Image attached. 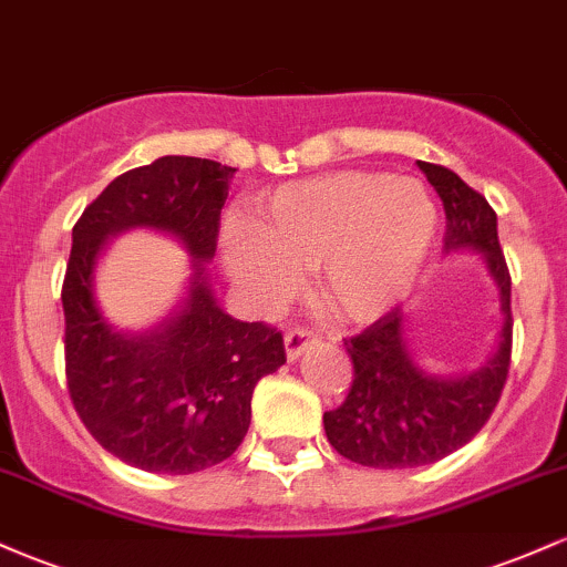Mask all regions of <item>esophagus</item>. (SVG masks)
<instances>
[{
	"label": "esophagus",
	"mask_w": 567,
	"mask_h": 567,
	"mask_svg": "<svg viewBox=\"0 0 567 567\" xmlns=\"http://www.w3.org/2000/svg\"><path fill=\"white\" fill-rule=\"evenodd\" d=\"M317 341H320V338H317L315 330L290 328L288 333H285V351H288V360H298V357H301V351Z\"/></svg>",
	"instance_id": "1"
}]
</instances>
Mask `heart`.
Returning a JSON list of instances; mask_svg holds the SVG:
<instances>
[{"label": "heart", "mask_w": 567, "mask_h": 567, "mask_svg": "<svg viewBox=\"0 0 567 567\" xmlns=\"http://www.w3.org/2000/svg\"><path fill=\"white\" fill-rule=\"evenodd\" d=\"M434 229V202L419 181L347 171L277 188L250 226H226L220 250L234 282L261 306L288 298L301 266H315L328 309L365 322L405 296Z\"/></svg>", "instance_id": "obj_1"}]
</instances>
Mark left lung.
<instances>
[{
	"label": "left lung",
	"mask_w": 567,
	"mask_h": 567,
	"mask_svg": "<svg viewBox=\"0 0 567 567\" xmlns=\"http://www.w3.org/2000/svg\"><path fill=\"white\" fill-rule=\"evenodd\" d=\"M419 167L445 207L447 250L472 247L485 256L498 285L504 328L493 360L464 379H434L413 365L402 309L343 338L354 375L347 400L322 415L324 434L343 458L373 470L434 464L464 447L496 410L512 362V277L498 245L496 210L447 167L432 162Z\"/></svg>",
	"instance_id": "1"
}]
</instances>
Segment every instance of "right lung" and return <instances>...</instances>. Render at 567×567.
Instances as JSON below:
<instances>
[{
	"instance_id": "obj_1",
	"label": "right lung",
	"mask_w": 567,
	"mask_h": 567,
	"mask_svg": "<svg viewBox=\"0 0 567 567\" xmlns=\"http://www.w3.org/2000/svg\"><path fill=\"white\" fill-rule=\"evenodd\" d=\"M231 175L213 159L159 157L114 178L71 231L61 288L69 396L97 445L138 470L192 474L229 458L250 426L252 389L285 362L282 333L234 320L202 277ZM130 225L171 230L198 258L185 311L141 339L114 334L92 296L96 252Z\"/></svg>"
}]
</instances>
